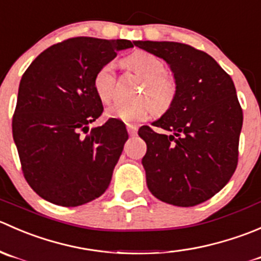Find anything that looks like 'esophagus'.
<instances>
[{"label":"esophagus","instance_id":"34e87169","mask_svg":"<svg viewBox=\"0 0 261 261\" xmlns=\"http://www.w3.org/2000/svg\"><path fill=\"white\" fill-rule=\"evenodd\" d=\"M127 130H128V133H129V136L133 137V136H136V134H137L138 127H137V125H134V124H127Z\"/></svg>","mask_w":261,"mask_h":261}]
</instances>
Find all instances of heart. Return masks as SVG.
I'll use <instances>...</instances> for the list:
<instances>
[{"label":"heart","instance_id":"heart-1","mask_svg":"<svg viewBox=\"0 0 261 261\" xmlns=\"http://www.w3.org/2000/svg\"><path fill=\"white\" fill-rule=\"evenodd\" d=\"M128 64L146 81L142 96L149 100L117 101L107 108V117L130 123L146 120L154 110L165 112L174 100L176 85L171 77L165 74L166 66L164 61L147 51H138L128 58ZM114 86L115 64L114 62H108L95 73L94 89L97 97L102 102H108L114 94Z\"/></svg>","mask_w":261,"mask_h":261}]
</instances>
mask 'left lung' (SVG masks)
<instances>
[{
  "mask_svg": "<svg viewBox=\"0 0 261 261\" xmlns=\"http://www.w3.org/2000/svg\"><path fill=\"white\" fill-rule=\"evenodd\" d=\"M134 45L162 58L176 92L169 109L138 134L147 144L142 159L149 192L169 204L193 207L229 181L237 166L242 109L229 74L202 50L175 42L137 40Z\"/></svg>",
  "mask_w": 261,
  "mask_h": 261,
  "instance_id": "8db88e82",
  "label": "left lung"
}]
</instances>
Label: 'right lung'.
<instances>
[{"label":"right lung","mask_w":261,"mask_h":261,"mask_svg":"<svg viewBox=\"0 0 261 261\" xmlns=\"http://www.w3.org/2000/svg\"><path fill=\"white\" fill-rule=\"evenodd\" d=\"M130 40L79 37L40 53L22 74L12 136L28 184L39 197L77 207L104 194L128 139L120 120L90 129L101 115L97 69Z\"/></svg>","instance_id":"1"}]
</instances>
